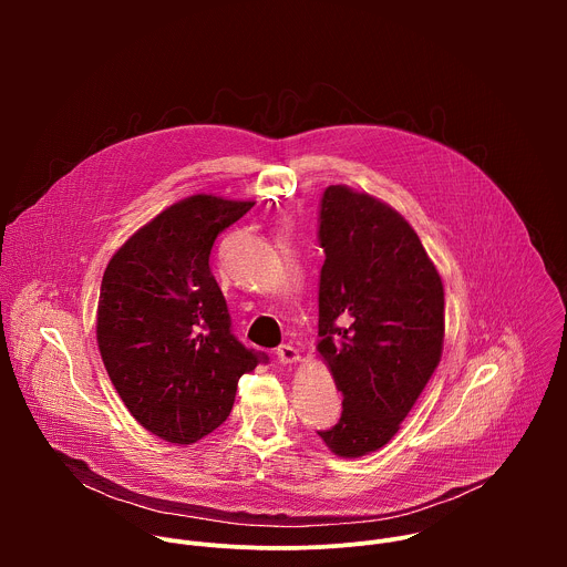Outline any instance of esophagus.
<instances>
[{"instance_id": "1", "label": "esophagus", "mask_w": 567, "mask_h": 567, "mask_svg": "<svg viewBox=\"0 0 567 567\" xmlns=\"http://www.w3.org/2000/svg\"><path fill=\"white\" fill-rule=\"evenodd\" d=\"M276 359H278V363L287 365V363H296V361L300 359V354H298V350H296L293 346L282 343V346H278V350H276Z\"/></svg>"}]
</instances>
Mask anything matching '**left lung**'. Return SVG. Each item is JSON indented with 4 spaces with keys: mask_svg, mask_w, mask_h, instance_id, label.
<instances>
[{
    "mask_svg": "<svg viewBox=\"0 0 567 567\" xmlns=\"http://www.w3.org/2000/svg\"><path fill=\"white\" fill-rule=\"evenodd\" d=\"M318 241V352L343 394L341 420L318 435L361 457L392 440L440 363L444 287L413 226L348 186L322 193Z\"/></svg>",
    "mask_w": 567,
    "mask_h": 567,
    "instance_id": "obj_1",
    "label": "left lung"
}]
</instances>
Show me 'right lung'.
Returning a JSON list of instances; mask_svg holds the SVG:
<instances>
[{
  "instance_id": "add662e5",
  "label": "right lung",
  "mask_w": 567,
  "mask_h": 567,
  "mask_svg": "<svg viewBox=\"0 0 567 567\" xmlns=\"http://www.w3.org/2000/svg\"><path fill=\"white\" fill-rule=\"evenodd\" d=\"M254 204L186 197L138 228L105 269L96 313L105 370L132 417L166 442L213 433L239 377L269 361L235 339L210 274L217 235Z\"/></svg>"
}]
</instances>
